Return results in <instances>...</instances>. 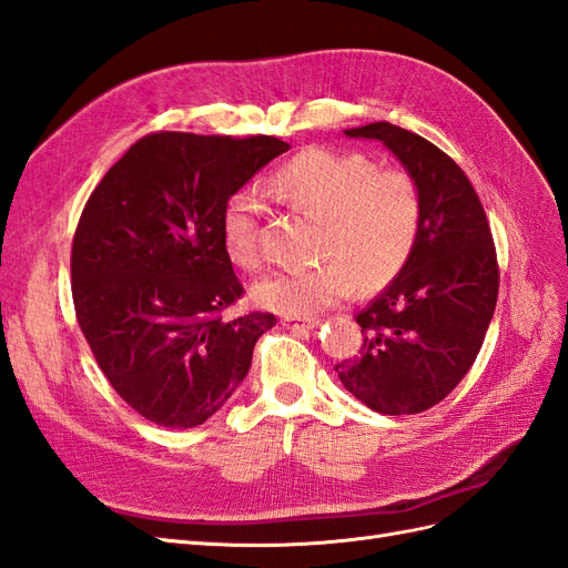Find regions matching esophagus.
Listing matches in <instances>:
<instances>
[{
    "mask_svg": "<svg viewBox=\"0 0 568 568\" xmlns=\"http://www.w3.org/2000/svg\"><path fill=\"white\" fill-rule=\"evenodd\" d=\"M283 326L293 331H314L318 326V318H297V316H283Z\"/></svg>",
    "mask_w": 568,
    "mask_h": 568,
    "instance_id": "1",
    "label": "esophagus"
}]
</instances>
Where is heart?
<instances>
[{"label":"heart","mask_w":568,"mask_h":568,"mask_svg":"<svg viewBox=\"0 0 568 568\" xmlns=\"http://www.w3.org/2000/svg\"><path fill=\"white\" fill-rule=\"evenodd\" d=\"M268 190L285 204L323 219V256L316 266L275 271L252 285L262 310L310 318L343 302L354 287H376L404 266L420 229V194L414 178L376 169L364 154L306 150L268 178ZM262 202L252 190L231 194L223 206V247L242 268L258 264Z\"/></svg>","instance_id":"heart-1"}]
</instances>
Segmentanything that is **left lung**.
<instances>
[{"label": "left lung", "instance_id": "1", "mask_svg": "<svg viewBox=\"0 0 568 568\" xmlns=\"http://www.w3.org/2000/svg\"><path fill=\"white\" fill-rule=\"evenodd\" d=\"M343 133L395 154L418 187L420 229L393 283L356 316L362 354L335 371L368 409L418 414L455 390L488 333L499 287L490 225L464 171L426 138L387 121Z\"/></svg>", "mask_w": 568, "mask_h": 568}]
</instances>
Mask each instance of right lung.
Here are the masks:
<instances>
[{
	"mask_svg": "<svg viewBox=\"0 0 568 568\" xmlns=\"http://www.w3.org/2000/svg\"><path fill=\"white\" fill-rule=\"evenodd\" d=\"M290 144L194 133L142 138L94 187L73 237V304L97 364L156 426L194 428L245 381L273 314L221 321L242 285L221 216Z\"/></svg>",
	"mask_w": 568,
	"mask_h": 568,
	"instance_id": "1",
	"label": "right lung"
}]
</instances>
